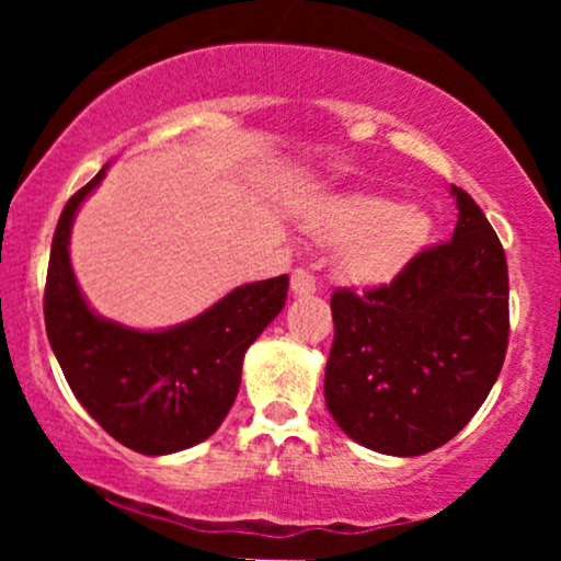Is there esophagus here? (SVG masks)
I'll return each mask as SVG.
<instances>
[{"label": "esophagus", "mask_w": 561, "mask_h": 561, "mask_svg": "<svg viewBox=\"0 0 561 561\" xmlns=\"http://www.w3.org/2000/svg\"><path fill=\"white\" fill-rule=\"evenodd\" d=\"M317 276L308 274L306 268H295L293 272V279H289V289H293V295H313L317 293Z\"/></svg>", "instance_id": "34e87169"}]
</instances>
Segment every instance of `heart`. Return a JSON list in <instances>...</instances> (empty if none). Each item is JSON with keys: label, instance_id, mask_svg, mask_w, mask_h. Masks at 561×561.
Segmentation results:
<instances>
[{"label": "heart", "instance_id": "b5f03b06", "mask_svg": "<svg viewBox=\"0 0 561 561\" xmlns=\"http://www.w3.org/2000/svg\"><path fill=\"white\" fill-rule=\"evenodd\" d=\"M313 237L343 242L337 266L358 285H382L401 274L433 234V218L416 205L379 195H340L313 203L302 216Z\"/></svg>", "mask_w": 561, "mask_h": 561}]
</instances>
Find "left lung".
Masks as SVG:
<instances>
[{"label":"left lung","instance_id":"obj_1","mask_svg":"<svg viewBox=\"0 0 561 561\" xmlns=\"http://www.w3.org/2000/svg\"><path fill=\"white\" fill-rule=\"evenodd\" d=\"M454 237L422 250L390 285L334 289L327 409L347 437L422 456L465 430L508 343V274L480 205L450 186Z\"/></svg>","mask_w":561,"mask_h":561}]
</instances>
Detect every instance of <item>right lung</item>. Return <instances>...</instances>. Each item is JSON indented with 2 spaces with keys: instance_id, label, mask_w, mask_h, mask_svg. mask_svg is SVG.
<instances>
[{
  "instance_id": "add662e5",
  "label": "right lung",
  "mask_w": 561,
  "mask_h": 561,
  "mask_svg": "<svg viewBox=\"0 0 561 561\" xmlns=\"http://www.w3.org/2000/svg\"><path fill=\"white\" fill-rule=\"evenodd\" d=\"M107 165L62 208L49 253L44 324L70 390L94 422L145 456L176 454L221 427L242 379L244 351L287 300V274L242 285L199 317L145 332L102 319L70 266V227Z\"/></svg>"
}]
</instances>
